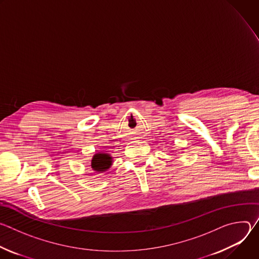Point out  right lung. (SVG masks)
I'll return each instance as SVG.
<instances>
[{"label":"right lung","mask_w":259,"mask_h":259,"mask_svg":"<svg viewBox=\"0 0 259 259\" xmlns=\"http://www.w3.org/2000/svg\"><path fill=\"white\" fill-rule=\"evenodd\" d=\"M112 165H113V157L109 154L98 153V154H95L91 160V168L93 169V171H96L98 173L108 170Z\"/></svg>","instance_id":"1"}]
</instances>
